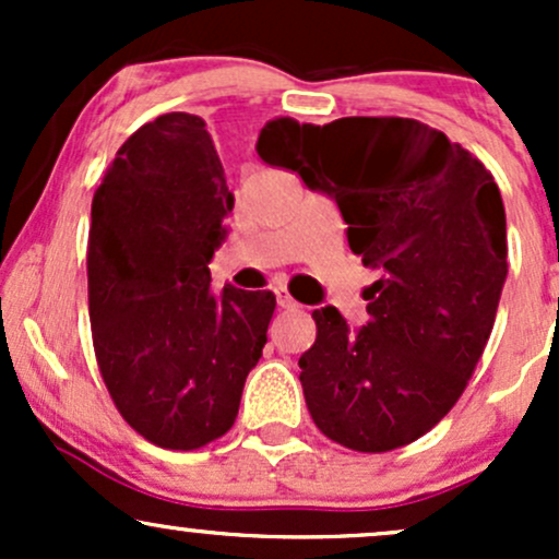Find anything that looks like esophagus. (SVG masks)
<instances>
[{
	"mask_svg": "<svg viewBox=\"0 0 559 559\" xmlns=\"http://www.w3.org/2000/svg\"><path fill=\"white\" fill-rule=\"evenodd\" d=\"M278 305L284 307V310H299V301L294 299L286 288H278Z\"/></svg>",
	"mask_w": 559,
	"mask_h": 559,
	"instance_id": "34e87169",
	"label": "esophagus"
}]
</instances>
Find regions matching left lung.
Here are the masks:
<instances>
[{"mask_svg":"<svg viewBox=\"0 0 559 559\" xmlns=\"http://www.w3.org/2000/svg\"><path fill=\"white\" fill-rule=\"evenodd\" d=\"M258 152L336 199L346 239L381 278L368 325L312 312L299 357L307 409L355 452L413 444L463 396L489 342L507 278L504 204L476 155L409 118L273 120Z\"/></svg>","mask_w":559,"mask_h":559,"instance_id":"left-lung-1","label":"left lung"}]
</instances>
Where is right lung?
<instances>
[{"instance_id":"right-lung-1","label":"right lung","mask_w":559,"mask_h":559,"mask_svg":"<svg viewBox=\"0 0 559 559\" xmlns=\"http://www.w3.org/2000/svg\"><path fill=\"white\" fill-rule=\"evenodd\" d=\"M234 210L199 115L133 131L102 176L88 230V318L102 381L133 431L189 452L230 431L267 342L273 292L210 286Z\"/></svg>"}]
</instances>
